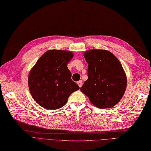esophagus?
Segmentation results:
<instances>
[{"label":"esophagus","mask_w":151,"mask_h":151,"mask_svg":"<svg viewBox=\"0 0 151 151\" xmlns=\"http://www.w3.org/2000/svg\"><path fill=\"white\" fill-rule=\"evenodd\" d=\"M78 86H80V88H81V86H82V81L81 80H80L79 81H78Z\"/></svg>","instance_id":"obj_1"}]
</instances>
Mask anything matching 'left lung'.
I'll return each instance as SVG.
<instances>
[{
	"label": "left lung",
	"instance_id": "8db88e82",
	"mask_svg": "<svg viewBox=\"0 0 151 151\" xmlns=\"http://www.w3.org/2000/svg\"><path fill=\"white\" fill-rule=\"evenodd\" d=\"M88 64V80L80 88L96 107L109 109L122 98L127 78L120 61L111 52L93 50L84 53Z\"/></svg>",
	"mask_w": 151,
	"mask_h": 151
}]
</instances>
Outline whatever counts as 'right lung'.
<instances>
[{"label": "right lung", "instance_id": "obj_1", "mask_svg": "<svg viewBox=\"0 0 151 151\" xmlns=\"http://www.w3.org/2000/svg\"><path fill=\"white\" fill-rule=\"evenodd\" d=\"M73 55L70 51L50 50L37 60L28 78L32 98L46 109L56 110L64 106L69 96L79 86L71 80L67 64Z\"/></svg>", "mask_w": 151, "mask_h": 151}]
</instances>
